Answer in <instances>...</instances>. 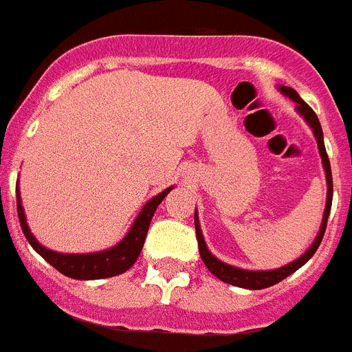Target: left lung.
Listing matches in <instances>:
<instances>
[{
    "label": "left lung",
    "instance_id": "obj_1",
    "mask_svg": "<svg viewBox=\"0 0 352 352\" xmlns=\"http://www.w3.org/2000/svg\"><path fill=\"white\" fill-rule=\"evenodd\" d=\"M280 91L284 95H287L291 100L296 102V109L298 113L307 120L310 126H312L314 133H316L317 139V146H319V153L322 157V166H324L326 170V183H328V197H326V210H324V217H322V223H321V231L317 234L316 241L312 243V247L309 250L305 252L303 256L300 259L292 261L291 264H285L284 268L278 270H272V272H248V270H241V268H234V266H229V264L222 263L217 257L208 250L206 243H204L203 232H201V227H199V220L197 214H195V234H197V243H199V254H201V259L203 263L206 264V268L213 273L217 278H220L222 282H227V284L236 285V287H243V289H266L270 285H275L278 282H282L284 278H287L291 273L296 272L298 268H301L310 257L316 254V250L319 248L322 241V236H324L326 231V223H328V217L329 211H331V199H333V178H331V166H329V158L328 153H326L324 148V139H322V129L321 123H319V118L317 114L314 113L312 107L309 104H305L301 100V96L298 95L296 91L292 88H287V86H280Z\"/></svg>",
    "mask_w": 352,
    "mask_h": 352
}]
</instances>
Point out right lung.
Segmentation results:
<instances>
[{"label":"right lung","mask_w":352,"mask_h":352,"mask_svg":"<svg viewBox=\"0 0 352 352\" xmlns=\"http://www.w3.org/2000/svg\"><path fill=\"white\" fill-rule=\"evenodd\" d=\"M170 190H173V186L146 203V206L142 208V211L139 213L135 222H133L129 234L121 239L116 247L109 248V250L105 252H96V254H80V256L70 254V256H68V254H58V252H52L49 250V248L42 247L30 232V227H28L26 219H24V210L23 204H21V197H19L17 188L19 222H21L24 236H26V239L30 241L31 247L35 248L40 256L47 261L51 266H54L60 273L70 276V278H77V280L109 278V276H116L120 275V273H125L126 270L132 268L133 263L138 261L139 254H141L142 247H144V239L146 234H148L149 223H151V219H153L155 210H157L158 204L164 201V197H166Z\"/></svg>","instance_id":"right-lung-1"}]
</instances>
